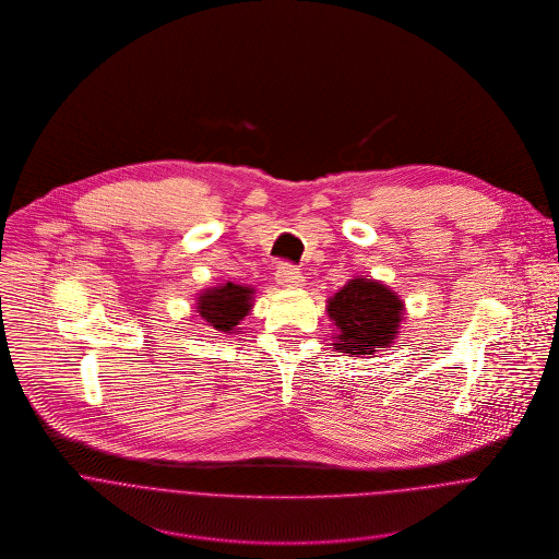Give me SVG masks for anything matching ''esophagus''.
Masks as SVG:
<instances>
[{"mask_svg":"<svg viewBox=\"0 0 559 559\" xmlns=\"http://www.w3.org/2000/svg\"><path fill=\"white\" fill-rule=\"evenodd\" d=\"M275 282L282 286V288H288V290H295V288H301L306 284V277L301 275L299 269L290 266V264H282L275 273Z\"/></svg>","mask_w":559,"mask_h":559,"instance_id":"esophagus-1","label":"esophagus"}]
</instances>
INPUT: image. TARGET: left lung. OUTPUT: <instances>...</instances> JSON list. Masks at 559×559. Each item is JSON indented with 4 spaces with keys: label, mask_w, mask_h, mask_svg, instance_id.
<instances>
[{
    "label": "left lung",
    "mask_w": 559,
    "mask_h": 559,
    "mask_svg": "<svg viewBox=\"0 0 559 559\" xmlns=\"http://www.w3.org/2000/svg\"><path fill=\"white\" fill-rule=\"evenodd\" d=\"M404 301L379 280H348L326 301V314L335 326L333 348L348 357H370L390 348L404 320Z\"/></svg>",
    "instance_id": "obj_1"
}]
</instances>
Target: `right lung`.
<instances>
[{
    "label": "right lung",
    "mask_w": 559,
    "mask_h": 559,
    "mask_svg": "<svg viewBox=\"0 0 559 559\" xmlns=\"http://www.w3.org/2000/svg\"><path fill=\"white\" fill-rule=\"evenodd\" d=\"M255 290L245 284H219L195 295V310L217 333H237L240 320L253 308Z\"/></svg>",
    "instance_id": "obj_1"
}]
</instances>
